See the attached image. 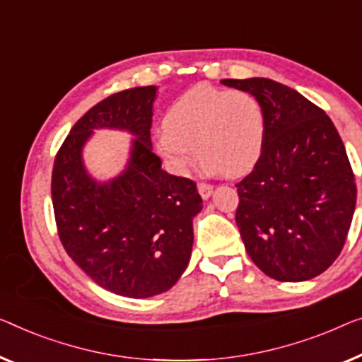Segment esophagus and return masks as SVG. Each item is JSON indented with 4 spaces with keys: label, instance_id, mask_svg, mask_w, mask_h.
<instances>
[{
    "label": "esophagus",
    "instance_id": "obj_1",
    "mask_svg": "<svg viewBox=\"0 0 362 362\" xmlns=\"http://www.w3.org/2000/svg\"><path fill=\"white\" fill-rule=\"evenodd\" d=\"M198 192H199V195H202V198L208 199L213 193V185H211V183H204V182L198 183Z\"/></svg>",
    "mask_w": 362,
    "mask_h": 362
}]
</instances>
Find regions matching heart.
Returning <instances> with one entry per match:
<instances>
[{"label": "heart", "instance_id": "b5f03b06", "mask_svg": "<svg viewBox=\"0 0 362 362\" xmlns=\"http://www.w3.org/2000/svg\"><path fill=\"white\" fill-rule=\"evenodd\" d=\"M263 134L262 107L250 93L198 84L167 109L156 148L179 174L188 172L198 153L208 169L235 177L255 165Z\"/></svg>", "mask_w": 362, "mask_h": 362}]
</instances>
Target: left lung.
I'll use <instances>...</instances> for the list:
<instances>
[{"label":"left lung","mask_w":362,"mask_h":362,"mask_svg":"<svg viewBox=\"0 0 362 362\" xmlns=\"http://www.w3.org/2000/svg\"><path fill=\"white\" fill-rule=\"evenodd\" d=\"M263 112L262 154L235 183V223L252 262L278 281H307L337 260L351 226L356 183L330 117L267 78L223 79Z\"/></svg>","instance_id":"1"}]
</instances>
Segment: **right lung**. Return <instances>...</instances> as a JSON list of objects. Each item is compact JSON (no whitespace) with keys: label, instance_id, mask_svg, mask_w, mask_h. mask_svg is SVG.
<instances>
[{"label":"right lung","instance_id":"1","mask_svg":"<svg viewBox=\"0 0 362 362\" xmlns=\"http://www.w3.org/2000/svg\"><path fill=\"white\" fill-rule=\"evenodd\" d=\"M156 90H122L86 112L58 149L52 174L64 250L100 288L133 299L160 294L179 281L190 262L193 218L203 208L197 183L167 174L153 153ZM99 127L135 136L127 169L104 184L82 163V146Z\"/></svg>","mask_w":362,"mask_h":362}]
</instances>
